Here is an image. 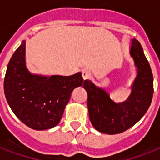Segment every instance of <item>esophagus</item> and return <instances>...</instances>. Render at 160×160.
<instances>
[{"instance_id":"34e87169","label":"esophagus","mask_w":160,"mask_h":160,"mask_svg":"<svg viewBox=\"0 0 160 160\" xmlns=\"http://www.w3.org/2000/svg\"><path fill=\"white\" fill-rule=\"evenodd\" d=\"M82 75H83L84 80L90 79V78L92 77V74H91V72H90V71H88V70H84V71H83V73H82Z\"/></svg>"}]
</instances>
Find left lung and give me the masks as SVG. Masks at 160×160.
<instances>
[{
	"label": "left lung",
	"instance_id": "8db88e82",
	"mask_svg": "<svg viewBox=\"0 0 160 160\" xmlns=\"http://www.w3.org/2000/svg\"><path fill=\"white\" fill-rule=\"evenodd\" d=\"M130 55L138 68V74L131 86V94L126 101H113L105 89L89 80L84 84L88 96L89 118L97 131L109 135L126 131L141 119L151 104L153 74L142 46L137 39H132Z\"/></svg>",
	"mask_w": 160,
	"mask_h": 160
}]
</instances>
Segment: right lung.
Segmentation results:
<instances>
[{"label":"right lung","mask_w":160,"mask_h":160,"mask_svg":"<svg viewBox=\"0 0 160 160\" xmlns=\"http://www.w3.org/2000/svg\"><path fill=\"white\" fill-rule=\"evenodd\" d=\"M85 82L81 73L50 77L30 73L22 41L8 63L4 94L11 109L23 124L45 130L59 124L73 90Z\"/></svg>","instance_id":"right-lung-1"}]
</instances>
